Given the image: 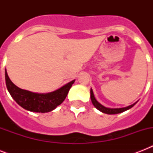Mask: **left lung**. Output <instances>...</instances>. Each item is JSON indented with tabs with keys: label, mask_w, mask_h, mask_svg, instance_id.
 Returning a JSON list of instances; mask_svg holds the SVG:
<instances>
[{
	"label": "left lung",
	"mask_w": 153,
	"mask_h": 153,
	"mask_svg": "<svg viewBox=\"0 0 153 153\" xmlns=\"http://www.w3.org/2000/svg\"><path fill=\"white\" fill-rule=\"evenodd\" d=\"M91 102L93 103V105H94L96 109H98L99 111L102 112V113H104V114H120V113H122L124 111H126V110H128L130 108L134 105L137 103H133V105H128V106L126 107H123V108H108V107H105L104 105H102L101 103L98 102V101L96 100L95 97H94V94L93 90L91 89Z\"/></svg>",
	"instance_id": "1"
}]
</instances>
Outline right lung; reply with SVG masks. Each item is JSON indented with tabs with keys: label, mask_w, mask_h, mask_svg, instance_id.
Returning <instances> with one entry per match:
<instances>
[{
	"label": "right lung",
	"mask_w": 153,
	"mask_h": 153,
	"mask_svg": "<svg viewBox=\"0 0 153 153\" xmlns=\"http://www.w3.org/2000/svg\"><path fill=\"white\" fill-rule=\"evenodd\" d=\"M74 81L72 80L52 92L34 93L16 86L10 80L5 69L6 86L12 98L22 108L36 113H48L54 110L65 100Z\"/></svg>",
	"instance_id": "obj_1"
}]
</instances>
